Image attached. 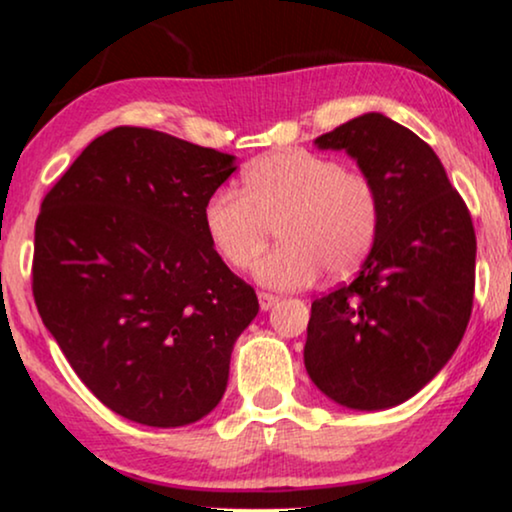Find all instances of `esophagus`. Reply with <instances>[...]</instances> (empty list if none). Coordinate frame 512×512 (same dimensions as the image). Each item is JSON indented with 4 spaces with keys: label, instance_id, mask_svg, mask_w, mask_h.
I'll list each match as a JSON object with an SVG mask.
<instances>
[{
    "label": "esophagus",
    "instance_id": "obj_1",
    "mask_svg": "<svg viewBox=\"0 0 512 512\" xmlns=\"http://www.w3.org/2000/svg\"><path fill=\"white\" fill-rule=\"evenodd\" d=\"M277 301H280V296H275V294H268V292L258 294V304H261V311H270V308H273Z\"/></svg>",
    "mask_w": 512,
    "mask_h": 512
}]
</instances>
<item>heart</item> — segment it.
Wrapping results in <instances>:
<instances>
[{"mask_svg":"<svg viewBox=\"0 0 512 512\" xmlns=\"http://www.w3.org/2000/svg\"><path fill=\"white\" fill-rule=\"evenodd\" d=\"M277 225L280 246L258 263V280L277 289L311 285L320 270L361 266L380 225V197L363 170L332 156L285 149L242 175V192L220 187L204 206V227L230 268L251 270Z\"/></svg>","mask_w":512,"mask_h":512,"instance_id":"1","label":"heart"}]
</instances>
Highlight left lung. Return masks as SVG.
<instances>
[{
    "instance_id": "1",
    "label": "left lung",
    "mask_w": 512,
    "mask_h": 512,
    "mask_svg": "<svg viewBox=\"0 0 512 512\" xmlns=\"http://www.w3.org/2000/svg\"><path fill=\"white\" fill-rule=\"evenodd\" d=\"M375 182L380 225L361 273L313 301L304 363L356 410L399 406L449 363L470 323L477 237L439 156L415 132L365 113L315 140Z\"/></svg>"
}]
</instances>
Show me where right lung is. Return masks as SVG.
Segmentation results:
<instances>
[{
  "label": "right lung",
  "mask_w": 512,
  "mask_h": 512,
  "mask_svg": "<svg viewBox=\"0 0 512 512\" xmlns=\"http://www.w3.org/2000/svg\"><path fill=\"white\" fill-rule=\"evenodd\" d=\"M235 156L121 125L90 142L35 223L33 296L75 375L113 413L182 427L223 399L258 299L216 254L204 206Z\"/></svg>",
  "instance_id": "right-lung-1"
}]
</instances>
